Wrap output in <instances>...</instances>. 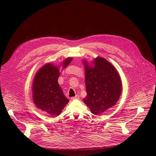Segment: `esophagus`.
Listing matches in <instances>:
<instances>
[{
    "mask_svg": "<svg viewBox=\"0 0 156 156\" xmlns=\"http://www.w3.org/2000/svg\"><path fill=\"white\" fill-rule=\"evenodd\" d=\"M79 99H80V97H79V96H78V95H76V96H75V97H73V98H71V99H72V100Z\"/></svg>",
    "mask_w": 156,
    "mask_h": 156,
    "instance_id": "1",
    "label": "esophagus"
}]
</instances>
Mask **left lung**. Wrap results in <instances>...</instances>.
Listing matches in <instances>:
<instances>
[{"instance_id":"1","label":"left lung","mask_w":156,"mask_h":156,"mask_svg":"<svg viewBox=\"0 0 156 156\" xmlns=\"http://www.w3.org/2000/svg\"><path fill=\"white\" fill-rule=\"evenodd\" d=\"M86 97L84 103L95 115L115 105L122 93V81L114 66L102 57L96 58L90 65L83 62Z\"/></svg>"}]
</instances>
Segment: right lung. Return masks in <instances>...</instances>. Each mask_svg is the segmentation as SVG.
<instances>
[{
  "mask_svg": "<svg viewBox=\"0 0 156 156\" xmlns=\"http://www.w3.org/2000/svg\"><path fill=\"white\" fill-rule=\"evenodd\" d=\"M72 60V58L70 57L65 59L62 63L63 69L66 68ZM59 76V68L49 63L38 70L33 81L34 103L38 108L49 116L60 115L69 102L58 83Z\"/></svg>",
  "mask_w": 156,
  "mask_h": 156,
  "instance_id": "add662e5",
  "label": "right lung"
}]
</instances>
